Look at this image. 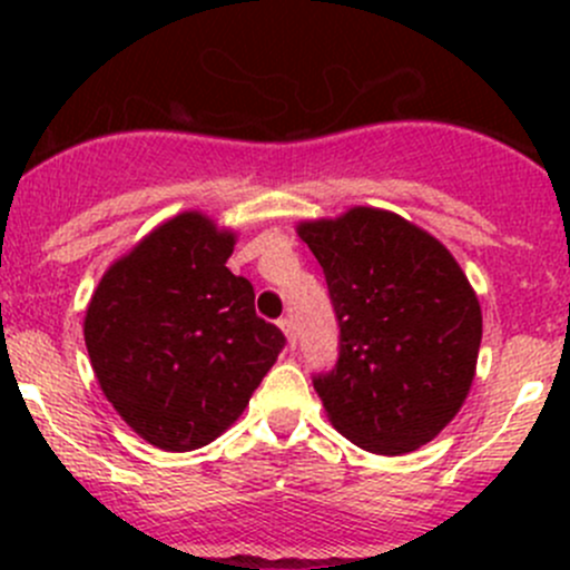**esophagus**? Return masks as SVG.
<instances>
[{
  "instance_id": "obj_1",
  "label": "esophagus",
  "mask_w": 570,
  "mask_h": 570,
  "mask_svg": "<svg viewBox=\"0 0 570 570\" xmlns=\"http://www.w3.org/2000/svg\"><path fill=\"white\" fill-rule=\"evenodd\" d=\"M278 327H281V331H284V336H286V342H289V347H295V342H297L295 322H292L289 317H281L278 320Z\"/></svg>"
}]
</instances>
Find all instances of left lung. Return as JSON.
I'll use <instances>...</instances> for the list:
<instances>
[{
    "mask_svg": "<svg viewBox=\"0 0 570 570\" xmlns=\"http://www.w3.org/2000/svg\"><path fill=\"white\" fill-rule=\"evenodd\" d=\"M338 322V358L312 377L333 428L402 455L461 411L482 338L474 289L452 253L392 212L355 206L303 223Z\"/></svg>",
    "mask_w": 570,
    "mask_h": 570,
    "instance_id": "1",
    "label": "left lung"
}]
</instances>
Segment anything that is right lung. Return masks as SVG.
<instances>
[{
  "instance_id": "1",
  "label": "right lung",
  "mask_w": 570,
  "mask_h": 570,
  "mask_svg": "<svg viewBox=\"0 0 570 570\" xmlns=\"http://www.w3.org/2000/svg\"><path fill=\"white\" fill-rule=\"evenodd\" d=\"M234 234L184 212L99 281L85 344L101 392L148 444L189 452L248 405L286 336L256 317L253 284L226 267Z\"/></svg>"
}]
</instances>
